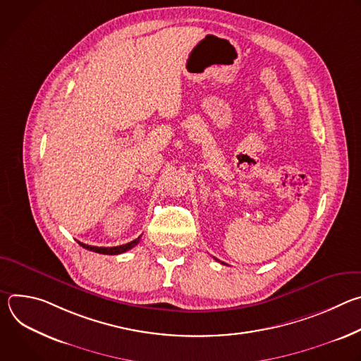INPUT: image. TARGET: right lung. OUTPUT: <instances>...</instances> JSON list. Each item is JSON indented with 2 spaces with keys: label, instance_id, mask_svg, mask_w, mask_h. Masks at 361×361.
<instances>
[{
  "label": "right lung",
  "instance_id": "right-lung-1",
  "mask_svg": "<svg viewBox=\"0 0 361 361\" xmlns=\"http://www.w3.org/2000/svg\"><path fill=\"white\" fill-rule=\"evenodd\" d=\"M140 238H135L127 244H123V245H117V247H94V245H88V244H84V243H80L78 244L90 251H94V252H98V254H110V255H116V254H121V252H126L128 250H131L134 245H137L140 243Z\"/></svg>",
  "mask_w": 361,
  "mask_h": 361
}]
</instances>
